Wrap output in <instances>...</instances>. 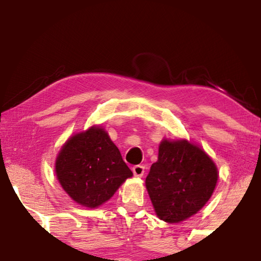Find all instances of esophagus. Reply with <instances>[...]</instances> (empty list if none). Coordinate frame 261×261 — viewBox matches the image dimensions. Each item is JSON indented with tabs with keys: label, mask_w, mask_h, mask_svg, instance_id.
<instances>
[{
	"label": "esophagus",
	"mask_w": 261,
	"mask_h": 261,
	"mask_svg": "<svg viewBox=\"0 0 261 261\" xmlns=\"http://www.w3.org/2000/svg\"><path fill=\"white\" fill-rule=\"evenodd\" d=\"M132 173H134V175L137 176V177H143V175L145 173V167L141 165H137L132 168Z\"/></svg>",
	"instance_id": "1"
}]
</instances>
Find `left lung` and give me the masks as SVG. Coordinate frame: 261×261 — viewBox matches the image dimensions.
I'll use <instances>...</instances> for the list:
<instances>
[{
  "mask_svg": "<svg viewBox=\"0 0 261 261\" xmlns=\"http://www.w3.org/2000/svg\"><path fill=\"white\" fill-rule=\"evenodd\" d=\"M218 169L201 148L187 140H163L146 177L156 215L177 223L196 214L213 193Z\"/></svg>",
  "mask_w": 261,
  "mask_h": 261,
  "instance_id": "1",
  "label": "left lung"
}]
</instances>
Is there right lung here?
I'll list each match as a JSON object with an SVG mask.
<instances>
[{
	"label": "right lung",
	"mask_w": 261,
	"mask_h": 261,
	"mask_svg": "<svg viewBox=\"0 0 261 261\" xmlns=\"http://www.w3.org/2000/svg\"><path fill=\"white\" fill-rule=\"evenodd\" d=\"M56 176L74 201L92 208L109 200L132 171L107 132L91 127L71 137L62 147Z\"/></svg>",
	"instance_id": "add662e5"
}]
</instances>
